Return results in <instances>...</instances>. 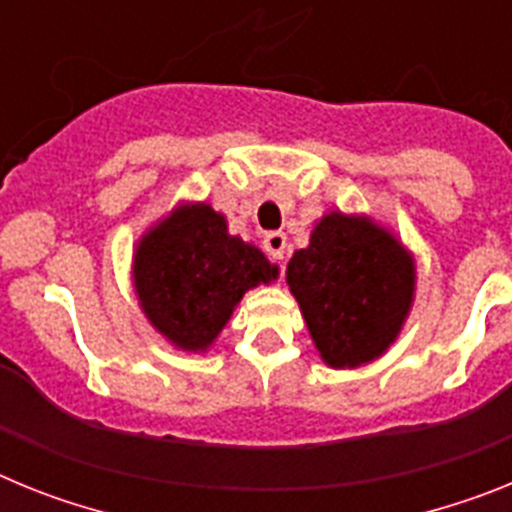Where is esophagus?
Returning <instances> with one entry per match:
<instances>
[{"label": "esophagus", "instance_id": "esophagus-1", "mask_svg": "<svg viewBox=\"0 0 512 512\" xmlns=\"http://www.w3.org/2000/svg\"><path fill=\"white\" fill-rule=\"evenodd\" d=\"M264 248L274 261H282L284 259V251H287V235L274 230V233H266L264 235Z\"/></svg>", "mask_w": 512, "mask_h": 512}]
</instances>
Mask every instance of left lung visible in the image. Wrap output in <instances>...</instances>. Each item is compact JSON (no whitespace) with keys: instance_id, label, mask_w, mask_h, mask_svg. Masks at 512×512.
<instances>
[{"instance_id":"left-lung-1","label":"left lung","mask_w":512,"mask_h":512,"mask_svg":"<svg viewBox=\"0 0 512 512\" xmlns=\"http://www.w3.org/2000/svg\"><path fill=\"white\" fill-rule=\"evenodd\" d=\"M287 284L330 369L372 364L397 341L415 302L418 269L400 235L364 212L330 210L292 253Z\"/></svg>"}]
</instances>
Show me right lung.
<instances>
[{"label": "right lung", "mask_w": 512, "mask_h": 512, "mask_svg": "<svg viewBox=\"0 0 512 512\" xmlns=\"http://www.w3.org/2000/svg\"><path fill=\"white\" fill-rule=\"evenodd\" d=\"M279 266L261 248L230 235L210 202L179 200L133 246L140 312L176 351L207 354L248 289L271 284Z\"/></svg>", "instance_id": "add662e5"}]
</instances>
